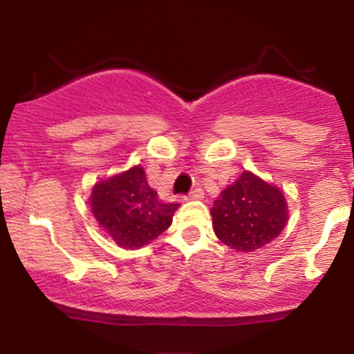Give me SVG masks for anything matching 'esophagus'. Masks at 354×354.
I'll return each mask as SVG.
<instances>
[{
    "label": "esophagus",
    "instance_id": "34e87169",
    "mask_svg": "<svg viewBox=\"0 0 354 354\" xmlns=\"http://www.w3.org/2000/svg\"><path fill=\"white\" fill-rule=\"evenodd\" d=\"M203 198H205V193H203V189L196 188V189L191 191V193L185 198V200L186 201H200V200H203Z\"/></svg>",
    "mask_w": 354,
    "mask_h": 354
}]
</instances>
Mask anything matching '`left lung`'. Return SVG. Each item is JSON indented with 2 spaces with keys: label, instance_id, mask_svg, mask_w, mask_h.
<instances>
[{
  "label": "left lung",
  "instance_id": "left-lung-1",
  "mask_svg": "<svg viewBox=\"0 0 354 354\" xmlns=\"http://www.w3.org/2000/svg\"><path fill=\"white\" fill-rule=\"evenodd\" d=\"M211 216L223 245L251 253L281 233L288 223V203L278 186L243 171L233 185L221 191Z\"/></svg>",
  "mask_w": 354,
  "mask_h": 354
}]
</instances>
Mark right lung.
<instances>
[{"label":"right lung","mask_w":354,"mask_h":354,"mask_svg":"<svg viewBox=\"0 0 354 354\" xmlns=\"http://www.w3.org/2000/svg\"><path fill=\"white\" fill-rule=\"evenodd\" d=\"M91 213L104 234L124 250H138L171 226L180 203H163L140 165L98 181L89 196Z\"/></svg>","instance_id":"add662e5"}]
</instances>
